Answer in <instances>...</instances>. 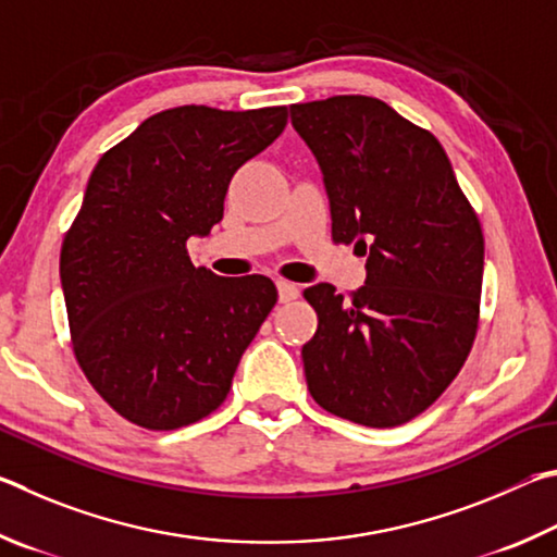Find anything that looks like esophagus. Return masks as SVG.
<instances>
[{"label": "esophagus", "instance_id": "34e87169", "mask_svg": "<svg viewBox=\"0 0 557 557\" xmlns=\"http://www.w3.org/2000/svg\"><path fill=\"white\" fill-rule=\"evenodd\" d=\"M278 300L281 304H290V300H296L298 298V286L296 284H290V281H278Z\"/></svg>", "mask_w": 557, "mask_h": 557}]
</instances>
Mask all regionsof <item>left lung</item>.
<instances>
[{
  "mask_svg": "<svg viewBox=\"0 0 557 557\" xmlns=\"http://www.w3.org/2000/svg\"><path fill=\"white\" fill-rule=\"evenodd\" d=\"M325 175L333 242L362 247L367 284L304 296L308 392L327 413L404 425L443 396L480 327L484 234L435 136L367 95L290 104Z\"/></svg>",
  "mask_w": 557,
  "mask_h": 557,
  "instance_id": "1",
  "label": "left lung"
}]
</instances>
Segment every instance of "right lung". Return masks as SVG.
<instances>
[{"label":"right lung","instance_id":"1","mask_svg":"<svg viewBox=\"0 0 557 557\" xmlns=\"http://www.w3.org/2000/svg\"><path fill=\"white\" fill-rule=\"evenodd\" d=\"M288 110L183 104L102 153L61 247L73 355L102 401L149 431L218 411L271 308L267 276L193 267L188 239L222 220L232 175L284 132Z\"/></svg>","mask_w":557,"mask_h":557}]
</instances>
